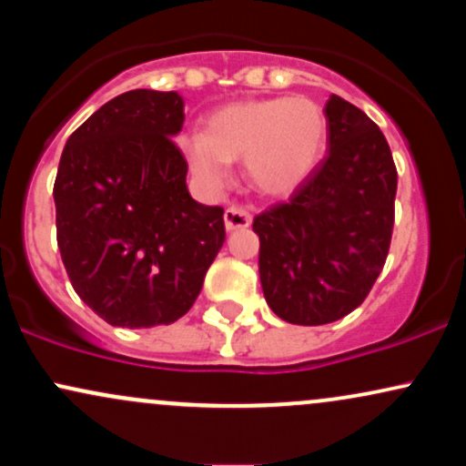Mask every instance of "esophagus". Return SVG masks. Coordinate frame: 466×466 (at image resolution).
<instances>
[{"instance_id": "esophagus-1", "label": "esophagus", "mask_w": 466, "mask_h": 466, "mask_svg": "<svg viewBox=\"0 0 466 466\" xmlns=\"http://www.w3.org/2000/svg\"><path fill=\"white\" fill-rule=\"evenodd\" d=\"M223 223H226L228 232H234V229H245L249 228L251 223V215L248 208H240V206H229L223 215Z\"/></svg>"}]
</instances>
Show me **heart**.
<instances>
[{
  "instance_id": "1",
  "label": "heart",
  "mask_w": 466,
  "mask_h": 466,
  "mask_svg": "<svg viewBox=\"0 0 466 466\" xmlns=\"http://www.w3.org/2000/svg\"><path fill=\"white\" fill-rule=\"evenodd\" d=\"M206 136L181 140V153L203 184L228 181L229 162H245L249 184L269 197L291 195L311 177L326 151V116L313 100L251 98L218 106Z\"/></svg>"
}]
</instances>
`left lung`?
Returning <instances> with one entry per match:
<instances>
[{"instance_id": "1", "label": "left lung", "mask_w": 466, "mask_h": 466, "mask_svg": "<svg viewBox=\"0 0 466 466\" xmlns=\"http://www.w3.org/2000/svg\"><path fill=\"white\" fill-rule=\"evenodd\" d=\"M329 155L287 203L254 218L265 300L289 324L341 319L386 265L397 166L381 129L339 96L324 106Z\"/></svg>"}]
</instances>
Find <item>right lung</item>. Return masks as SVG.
<instances>
[{
	"label": "right lung",
	"instance_id": "right-lung-1",
	"mask_svg": "<svg viewBox=\"0 0 466 466\" xmlns=\"http://www.w3.org/2000/svg\"><path fill=\"white\" fill-rule=\"evenodd\" d=\"M177 92L133 89L100 106L63 148L55 181L56 240L74 291L122 329L188 313L226 240L223 208L186 186L173 137Z\"/></svg>",
	"mask_w": 466,
	"mask_h": 466
}]
</instances>
